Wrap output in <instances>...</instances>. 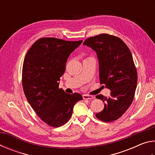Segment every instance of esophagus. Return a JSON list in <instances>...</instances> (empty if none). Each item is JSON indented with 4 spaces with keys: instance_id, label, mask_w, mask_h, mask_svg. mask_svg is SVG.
I'll list each match as a JSON object with an SVG mask.
<instances>
[{
    "instance_id": "esophagus-1",
    "label": "esophagus",
    "mask_w": 155,
    "mask_h": 155,
    "mask_svg": "<svg viewBox=\"0 0 155 155\" xmlns=\"http://www.w3.org/2000/svg\"><path fill=\"white\" fill-rule=\"evenodd\" d=\"M83 99H87V100H91L94 98V97L90 95H87V94H83Z\"/></svg>"
}]
</instances>
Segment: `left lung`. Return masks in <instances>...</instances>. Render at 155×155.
I'll return each instance as SVG.
<instances>
[{
  "instance_id": "8db88e82",
  "label": "left lung",
  "mask_w": 155,
  "mask_h": 155,
  "mask_svg": "<svg viewBox=\"0 0 155 155\" xmlns=\"http://www.w3.org/2000/svg\"><path fill=\"white\" fill-rule=\"evenodd\" d=\"M83 44L96 51L100 82L111 90L108 98L101 94L96 96L104 103L103 111L96 116L103 122L115 121L127 111L134 98L137 72L132 54L121 39L109 34L91 37Z\"/></svg>"
}]
</instances>
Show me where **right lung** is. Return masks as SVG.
Returning a JSON list of instances; mask_svg holds the SVG:
<instances>
[{
  "instance_id": "1",
  "label": "right lung",
  "mask_w": 155,
  "mask_h": 155,
  "mask_svg": "<svg viewBox=\"0 0 155 155\" xmlns=\"http://www.w3.org/2000/svg\"><path fill=\"white\" fill-rule=\"evenodd\" d=\"M82 41L42 38L25 56L22 75L25 96L37 115L51 127L65 124L76 103L83 100L79 94H67L59 88L68 57Z\"/></svg>"
}]
</instances>
